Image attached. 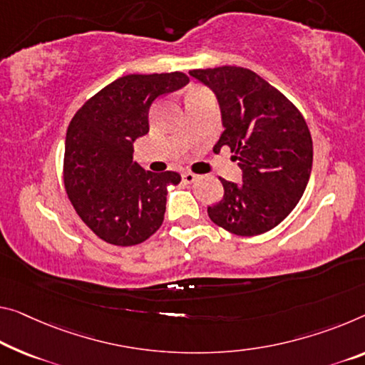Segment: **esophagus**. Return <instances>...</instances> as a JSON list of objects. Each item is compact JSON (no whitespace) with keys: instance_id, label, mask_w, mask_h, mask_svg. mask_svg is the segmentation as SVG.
<instances>
[{"instance_id":"obj_1","label":"esophagus","mask_w":365,"mask_h":365,"mask_svg":"<svg viewBox=\"0 0 365 365\" xmlns=\"http://www.w3.org/2000/svg\"><path fill=\"white\" fill-rule=\"evenodd\" d=\"M195 179H197V176L194 175V173H189V171H186V173H182V181L186 182V184H190V182H194Z\"/></svg>"}]
</instances>
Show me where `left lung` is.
I'll list each match as a JSON object with an SVG mask.
<instances>
[{"mask_svg": "<svg viewBox=\"0 0 365 365\" xmlns=\"http://www.w3.org/2000/svg\"><path fill=\"white\" fill-rule=\"evenodd\" d=\"M189 75L217 96L225 130L214 151L230 147L243 182L222 179L223 199L207 207L215 225L240 237L266 233L287 217L305 192L313 143L300 110L241 66L190 70Z\"/></svg>", "mask_w": 365, "mask_h": 365, "instance_id": "left-lung-1", "label": "left lung"}]
</instances>
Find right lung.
<instances>
[{
	"label": "right lung",
	"mask_w": 365,
	"mask_h": 365,
	"mask_svg": "<svg viewBox=\"0 0 365 365\" xmlns=\"http://www.w3.org/2000/svg\"><path fill=\"white\" fill-rule=\"evenodd\" d=\"M187 83L181 71L122 76L88 99L71 119L65 140L66 194L101 240L138 245L163 223L168 186H176L181 176L143 170L133 161V142L150 130L153 101Z\"/></svg>",
	"instance_id": "obj_1"
}]
</instances>
